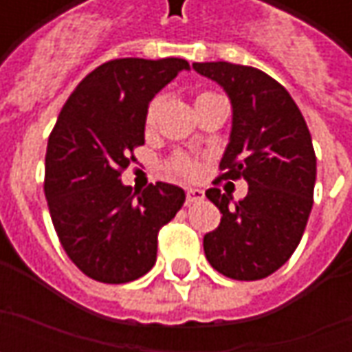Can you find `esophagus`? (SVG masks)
Returning <instances> with one entry per match:
<instances>
[{
    "label": "esophagus",
    "mask_w": 352,
    "mask_h": 352,
    "mask_svg": "<svg viewBox=\"0 0 352 352\" xmlns=\"http://www.w3.org/2000/svg\"><path fill=\"white\" fill-rule=\"evenodd\" d=\"M204 199V190L199 188H188L186 190V204H194V201H199Z\"/></svg>",
    "instance_id": "obj_1"
}]
</instances>
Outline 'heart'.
Returning <instances> with one entry per match:
<instances>
[{"label": "heart", "instance_id": "obj_1", "mask_svg": "<svg viewBox=\"0 0 352 352\" xmlns=\"http://www.w3.org/2000/svg\"><path fill=\"white\" fill-rule=\"evenodd\" d=\"M204 96H209V94H201L199 98H204ZM198 98V100H199ZM158 107H160V100H154L151 105H148V109H146V124L151 126V124L154 122V118H156V111H158ZM175 169L179 171V173H183V175H194L196 173V164L192 160H188V158H184V156H179L175 160Z\"/></svg>", "mask_w": 352, "mask_h": 352}]
</instances>
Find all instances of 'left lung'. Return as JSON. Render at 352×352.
Listing matches in <instances>:
<instances>
[{"instance_id": "8db88e82", "label": "left lung", "mask_w": 352, "mask_h": 352, "mask_svg": "<svg viewBox=\"0 0 352 352\" xmlns=\"http://www.w3.org/2000/svg\"><path fill=\"white\" fill-rule=\"evenodd\" d=\"M192 67L222 87L232 103L219 179L249 184L239 201L221 188L206 192L222 213L221 224L204 236L206 258L230 279H264L292 256L309 219L317 179L311 133L290 94L264 72L228 62Z\"/></svg>"}]
</instances>
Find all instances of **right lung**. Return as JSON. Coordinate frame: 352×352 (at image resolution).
<instances>
[{
	"label": "right lung",
	"instance_id": "add662e5",
	"mask_svg": "<svg viewBox=\"0 0 352 352\" xmlns=\"http://www.w3.org/2000/svg\"><path fill=\"white\" fill-rule=\"evenodd\" d=\"M190 65L120 58L80 80L58 115L45 156V196L60 243L90 279L122 285L153 270L158 232L184 204L175 184L133 192L120 181L145 143L146 109Z\"/></svg>",
	"mask_w": 352,
	"mask_h": 352
}]
</instances>
